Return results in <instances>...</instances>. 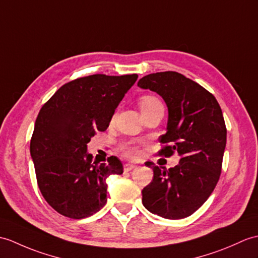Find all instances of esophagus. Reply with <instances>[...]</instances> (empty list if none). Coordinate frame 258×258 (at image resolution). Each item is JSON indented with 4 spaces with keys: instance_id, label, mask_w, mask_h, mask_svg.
I'll return each mask as SVG.
<instances>
[{
    "instance_id": "1",
    "label": "esophagus",
    "mask_w": 258,
    "mask_h": 258,
    "mask_svg": "<svg viewBox=\"0 0 258 258\" xmlns=\"http://www.w3.org/2000/svg\"><path fill=\"white\" fill-rule=\"evenodd\" d=\"M135 165H133V164H130V163H127V164H125L124 165V171H131V170H133L134 168H135Z\"/></svg>"
}]
</instances>
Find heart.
Returning <instances> with one entry per match:
<instances>
[{
	"label": "heart",
	"mask_w": 258,
	"mask_h": 258,
	"mask_svg": "<svg viewBox=\"0 0 258 258\" xmlns=\"http://www.w3.org/2000/svg\"><path fill=\"white\" fill-rule=\"evenodd\" d=\"M139 104H140V109H141L142 113L151 111V110L155 109V107L163 106L161 101L157 97H155V95H152V94L143 95V97L139 101ZM121 152H122L124 156H126V157L132 158V159L139 158L140 154H141L139 145H137V144H135V143H133V142L126 143V144H124V145H122Z\"/></svg>",
	"instance_id": "1"
}]
</instances>
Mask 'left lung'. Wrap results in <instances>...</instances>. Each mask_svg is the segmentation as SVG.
Returning <instances> with one entry per match:
<instances>
[{
	"instance_id": "8db88e82",
	"label": "left lung",
	"mask_w": 258,
	"mask_h": 258,
	"mask_svg": "<svg viewBox=\"0 0 258 258\" xmlns=\"http://www.w3.org/2000/svg\"><path fill=\"white\" fill-rule=\"evenodd\" d=\"M137 86L157 92L168 106L158 155L180 156L169 169L146 161L154 177L142 190V202L165 219L187 218L208 200L220 179L226 144L222 110L212 93L176 71L147 75Z\"/></svg>"
}]
</instances>
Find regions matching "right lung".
<instances>
[{
	"label": "right lung",
	"instance_id": "obj_1",
	"mask_svg": "<svg viewBox=\"0 0 258 258\" xmlns=\"http://www.w3.org/2000/svg\"><path fill=\"white\" fill-rule=\"evenodd\" d=\"M92 75L64 83L41 106L31 139L38 188L53 210L70 219L88 218L106 203V178L123 173L115 156L92 161L87 144L104 132L115 109L137 80Z\"/></svg>",
	"mask_w": 258,
	"mask_h": 258
}]
</instances>
